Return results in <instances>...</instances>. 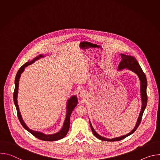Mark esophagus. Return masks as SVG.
<instances>
[{"instance_id": "obj_1", "label": "esophagus", "mask_w": 160, "mask_h": 160, "mask_svg": "<svg viewBox=\"0 0 160 160\" xmlns=\"http://www.w3.org/2000/svg\"><path fill=\"white\" fill-rule=\"evenodd\" d=\"M85 95H86V92H85V91L84 90H82L80 91L79 96L80 98H84L85 96Z\"/></svg>"}]
</instances>
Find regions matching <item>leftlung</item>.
Returning <instances> with one entry per match:
<instances>
[{"label":"left lung","mask_w":160,"mask_h":160,"mask_svg":"<svg viewBox=\"0 0 160 160\" xmlns=\"http://www.w3.org/2000/svg\"><path fill=\"white\" fill-rule=\"evenodd\" d=\"M121 56V62H120L118 67V71L120 70H122L125 68H127V70L133 72L134 73H135L137 75H138L139 81H140V92H141V101H142V107H141V110L140 111L138 119V121L136 122L135 126L133 128V129L129 133L120 136V137H118V138H114L112 139H108L106 138H104V137L101 136V135H99V133H98L96 130H94V128H93L92 124H91L90 120H89V122H90V128L91 130H92L94 135L96 137V138L102 141H109V142H112V141H121L123 139H125L127 137L130 135L131 134H132L135 130L136 129L138 128V127L139 126L141 122V120H142V115L143 112L146 108L147 106V102H148V97H147V93H146V89H147V85H148V82H147V79H146V77L145 75V74L144 73V72H142V68H141L139 64L138 63V61L136 60V59L132 56H128V55H125L124 54H120Z\"/></svg>","instance_id":"left-lung-1"}]
</instances>
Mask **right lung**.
<instances>
[{
	"mask_svg": "<svg viewBox=\"0 0 160 160\" xmlns=\"http://www.w3.org/2000/svg\"><path fill=\"white\" fill-rule=\"evenodd\" d=\"M46 56L47 55H43L42 54H39L38 56H37V57L33 58L32 61H28L27 62H26L25 64L22 65L19 68V70H18V72L16 75V78H15V82H14L15 88H14V92L13 97H14V102L15 106L16 108V110H17L18 117L19 120L21 124L22 125V126L27 131H28L30 133H31L32 135H33L35 137H36L37 138L40 139V140L45 141H58V140L64 138V137L67 135L68 130H69L70 125V117L72 115V112L78 104V99H77V96L73 95L67 100L66 107V117L64 119V122L63 123V125H62L61 129L59 132H58L55 133H52V134H45L42 132H38V131H36V130L30 129L27 125V124L24 122L23 119H22L21 114L19 111V106L18 104V94L19 82V78L21 77L22 73L25 71V68L27 67L28 65L33 64L36 61L41 59V58H43Z\"/></svg>",
	"mask_w": 160,
	"mask_h": 160,
	"instance_id": "right-lung-1",
	"label": "right lung"
}]
</instances>
